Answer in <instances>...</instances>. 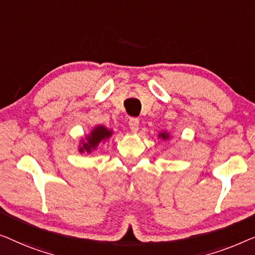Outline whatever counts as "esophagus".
<instances>
[{
    "label": "esophagus",
    "mask_w": 255,
    "mask_h": 255,
    "mask_svg": "<svg viewBox=\"0 0 255 255\" xmlns=\"http://www.w3.org/2000/svg\"><path fill=\"white\" fill-rule=\"evenodd\" d=\"M129 128H130V130L132 132H136L138 130V125H139V120L136 119V118H131L130 120H129Z\"/></svg>",
    "instance_id": "obj_1"
}]
</instances>
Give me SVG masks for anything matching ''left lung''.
<instances>
[{"instance_id": "8db88e82", "label": "left lung", "mask_w": 255, "mask_h": 255, "mask_svg": "<svg viewBox=\"0 0 255 255\" xmlns=\"http://www.w3.org/2000/svg\"><path fill=\"white\" fill-rule=\"evenodd\" d=\"M171 137H172L171 134L166 130L159 131V134H158V138H162L163 141H168V139H170Z\"/></svg>"}]
</instances>
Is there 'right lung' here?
<instances>
[{
	"label": "right lung",
	"mask_w": 255,
	"mask_h": 255,
	"mask_svg": "<svg viewBox=\"0 0 255 255\" xmlns=\"http://www.w3.org/2000/svg\"><path fill=\"white\" fill-rule=\"evenodd\" d=\"M114 131L112 129L107 128L103 125H97L91 129L89 134L84 135V137H81L78 143V152L80 153H91L95 150L98 149L100 143H105L110 141Z\"/></svg>",
	"instance_id": "obj_1"
}]
</instances>
